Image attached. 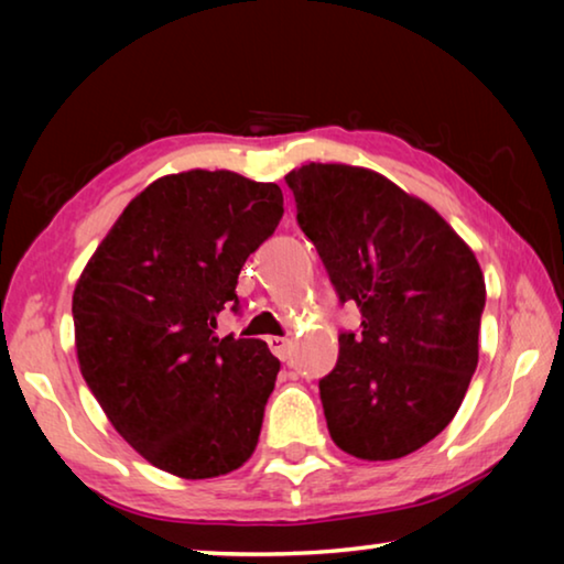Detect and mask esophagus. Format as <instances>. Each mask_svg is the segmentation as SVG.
I'll list each match as a JSON object with an SVG mask.
<instances>
[{
    "label": "esophagus",
    "mask_w": 564,
    "mask_h": 564,
    "mask_svg": "<svg viewBox=\"0 0 564 564\" xmlns=\"http://www.w3.org/2000/svg\"><path fill=\"white\" fill-rule=\"evenodd\" d=\"M269 348L273 350V356H279L281 360H285L291 356L293 343L289 338H279V336H269Z\"/></svg>",
    "instance_id": "34e87169"
}]
</instances>
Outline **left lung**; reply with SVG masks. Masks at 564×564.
<instances>
[{
	"instance_id": "obj_1",
	"label": "left lung",
	"mask_w": 564,
	"mask_h": 564,
	"mask_svg": "<svg viewBox=\"0 0 564 564\" xmlns=\"http://www.w3.org/2000/svg\"><path fill=\"white\" fill-rule=\"evenodd\" d=\"M285 184L340 303L362 316L318 383L333 443L360 460L415 453L455 417L477 368L480 263L433 206L376 171L305 164Z\"/></svg>"
}]
</instances>
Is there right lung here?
<instances>
[{"label": "right lung", "mask_w": 564, "mask_h": 564, "mask_svg": "<svg viewBox=\"0 0 564 564\" xmlns=\"http://www.w3.org/2000/svg\"><path fill=\"white\" fill-rule=\"evenodd\" d=\"M283 194L234 171H184L131 198L76 281L82 376L141 457L186 480L253 455L281 362L259 338H218L243 263Z\"/></svg>", "instance_id": "add662e5"}]
</instances>
